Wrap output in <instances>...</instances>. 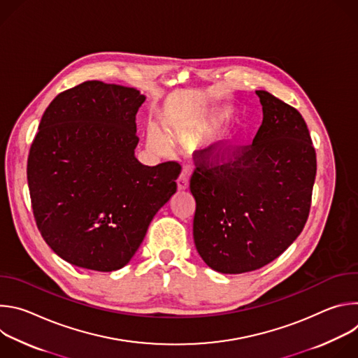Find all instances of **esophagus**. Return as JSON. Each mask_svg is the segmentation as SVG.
I'll return each mask as SVG.
<instances>
[{
    "label": "esophagus",
    "mask_w": 358,
    "mask_h": 358,
    "mask_svg": "<svg viewBox=\"0 0 358 358\" xmlns=\"http://www.w3.org/2000/svg\"><path fill=\"white\" fill-rule=\"evenodd\" d=\"M188 185H189V173L187 169H182V171L177 180V188L180 191H182V189H187Z\"/></svg>",
    "instance_id": "obj_1"
}]
</instances>
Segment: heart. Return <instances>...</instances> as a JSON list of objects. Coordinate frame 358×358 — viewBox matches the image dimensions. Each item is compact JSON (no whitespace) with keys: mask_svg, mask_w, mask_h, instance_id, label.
<instances>
[{"mask_svg":"<svg viewBox=\"0 0 358 358\" xmlns=\"http://www.w3.org/2000/svg\"><path fill=\"white\" fill-rule=\"evenodd\" d=\"M220 124V117H210L206 122L198 123L195 126H185V127H178L173 131V136L182 144H194L196 143L202 136H206L208 133H211L213 130H215V127H218ZM147 145L150 150H152L155 152H166L170 147L167 138L162 134L160 130H157L156 127H148L147 129ZM234 133L232 131H227L224 134L220 136V138L217 140V143L211 147L210 150V157L213 160H218L221 157H224L228 150L232 147L234 144Z\"/></svg>","mask_w":358,"mask_h":358,"instance_id":"b5f03b06","label":"heart"}]
</instances>
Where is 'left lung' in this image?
Masks as SVG:
<instances>
[{
  "label": "left lung",
  "instance_id": "left-lung-1",
  "mask_svg": "<svg viewBox=\"0 0 358 358\" xmlns=\"http://www.w3.org/2000/svg\"><path fill=\"white\" fill-rule=\"evenodd\" d=\"M264 120L250 147L234 160L196 162L194 242L202 261L221 273L257 271L282 255L308 221L316 152L301 115L257 90Z\"/></svg>",
  "mask_w": 358,
  "mask_h": 358
}]
</instances>
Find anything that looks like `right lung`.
<instances>
[{
  "label": "right lung",
  "instance_id": "right-lung-1",
  "mask_svg": "<svg viewBox=\"0 0 358 358\" xmlns=\"http://www.w3.org/2000/svg\"><path fill=\"white\" fill-rule=\"evenodd\" d=\"M145 96L87 80L59 93L32 141L27 178L36 227L58 257L112 272L130 262L157 211L176 194V162L141 164L136 115Z\"/></svg>",
  "mask_w": 358,
  "mask_h": 358
}]
</instances>
